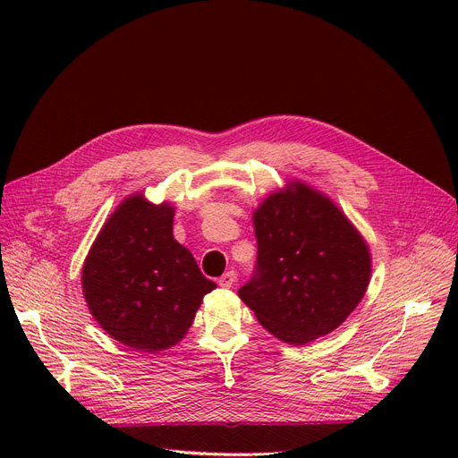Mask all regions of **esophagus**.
Returning <instances> with one entry per match:
<instances>
[{"label": "esophagus", "mask_w": 458, "mask_h": 458, "mask_svg": "<svg viewBox=\"0 0 458 458\" xmlns=\"http://www.w3.org/2000/svg\"><path fill=\"white\" fill-rule=\"evenodd\" d=\"M235 278H237L235 271H228V273H225V275L219 278V285L225 287V290H230V287H232L233 282H235Z\"/></svg>", "instance_id": "34e87169"}]
</instances>
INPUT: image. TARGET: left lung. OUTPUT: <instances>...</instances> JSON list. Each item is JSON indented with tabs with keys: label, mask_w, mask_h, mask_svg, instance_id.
Returning <instances> with one entry per match:
<instances>
[{
	"label": "left lung",
	"mask_w": 458,
	"mask_h": 458,
	"mask_svg": "<svg viewBox=\"0 0 458 458\" xmlns=\"http://www.w3.org/2000/svg\"><path fill=\"white\" fill-rule=\"evenodd\" d=\"M256 273L239 297L275 338L306 345L338 328L364 299L371 252L321 191L292 180L254 209Z\"/></svg>",
	"instance_id": "obj_1"
}]
</instances>
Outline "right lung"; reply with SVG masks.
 <instances>
[{
  "instance_id": "add662e5",
  "label": "right lung",
  "mask_w": 458,
  "mask_h": 458,
  "mask_svg": "<svg viewBox=\"0 0 458 458\" xmlns=\"http://www.w3.org/2000/svg\"><path fill=\"white\" fill-rule=\"evenodd\" d=\"M174 206L133 192L116 206L83 261V297L113 340L159 352L183 340L215 290L173 235Z\"/></svg>"
}]
</instances>
